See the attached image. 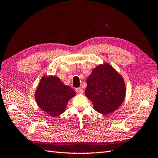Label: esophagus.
<instances>
[{
  "label": "esophagus",
  "mask_w": 158,
  "mask_h": 158,
  "mask_svg": "<svg viewBox=\"0 0 158 158\" xmlns=\"http://www.w3.org/2000/svg\"><path fill=\"white\" fill-rule=\"evenodd\" d=\"M76 92L78 93H80V94H82L83 93V89L82 88H77L76 89Z\"/></svg>",
  "instance_id": "1"
}]
</instances>
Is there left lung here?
<instances>
[{"instance_id": "1", "label": "left lung", "mask_w": 158, "mask_h": 158, "mask_svg": "<svg viewBox=\"0 0 158 158\" xmlns=\"http://www.w3.org/2000/svg\"><path fill=\"white\" fill-rule=\"evenodd\" d=\"M87 84L85 95L99 113L109 114L123 104L126 95L124 81L110 64L105 63L93 69Z\"/></svg>"}]
</instances>
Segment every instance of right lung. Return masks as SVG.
Wrapping results in <instances>:
<instances>
[{"label": "right lung", "instance_id": "obj_1", "mask_svg": "<svg viewBox=\"0 0 158 158\" xmlns=\"http://www.w3.org/2000/svg\"><path fill=\"white\" fill-rule=\"evenodd\" d=\"M75 95V91L62 83L58 77H42L35 92L38 106L52 117L64 112L69 100Z\"/></svg>", "mask_w": 158, "mask_h": 158}]
</instances>
